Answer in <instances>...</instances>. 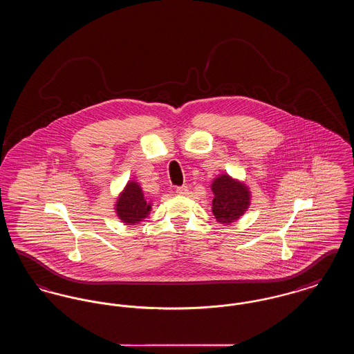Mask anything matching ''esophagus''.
I'll use <instances>...</instances> for the list:
<instances>
[{"label":"esophagus","mask_w":354,"mask_h":354,"mask_svg":"<svg viewBox=\"0 0 354 354\" xmlns=\"http://www.w3.org/2000/svg\"><path fill=\"white\" fill-rule=\"evenodd\" d=\"M176 195H180V196H185V195H187L188 194V187L187 185H180V187H178L176 188Z\"/></svg>","instance_id":"34e87169"}]
</instances>
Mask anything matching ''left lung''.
I'll use <instances>...</instances> for the list:
<instances>
[{"label": "left lung", "instance_id": "left-lung-1", "mask_svg": "<svg viewBox=\"0 0 354 354\" xmlns=\"http://www.w3.org/2000/svg\"><path fill=\"white\" fill-rule=\"evenodd\" d=\"M212 214L221 224H230L244 215L250 207L251 192L248 187L230 175H220L212 182Z\"/></svg>", "mask_w": 354, "mask_h": 354}]
</instances>
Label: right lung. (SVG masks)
Listing matches in <instances>:
<instances>
[{"mask_svg":"<svg viewBox=\"0 0 354 354\" xmlns=\"http://www.w3.org/2000/svg\"><path fill=\"white\" fill-rule=\"evenodd\" d=\"M115 211L123 223L134 225L147 218L151 211V204L146 202L140 185L136 182H129L123 192L119 195Z\"/></svg>","mask_w":354,"mask_h":354,"instance_id":"add662e5","label":"right lung"}]
</instances>
